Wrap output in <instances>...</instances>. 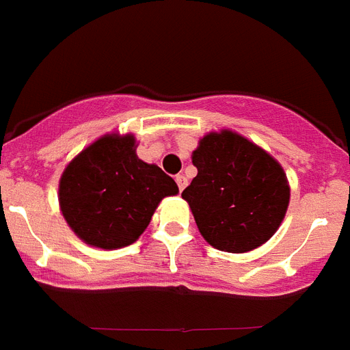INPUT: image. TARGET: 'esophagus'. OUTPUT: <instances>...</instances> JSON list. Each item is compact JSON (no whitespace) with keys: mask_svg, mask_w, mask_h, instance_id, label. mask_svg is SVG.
<instances>
[{"mask_svg":"<svg viewBox=\"0 0 350 350\" xmlns=\"http://www.w3.org/2000/svg\"><path fill=\"white\" fill-rule=\"evenodd\" d=\"M176 183H178V189H180V192H181V190L187 187V178H185L183 174H178L176 176Z\"/></svg>","mask_w":350,"mask_h":350,"instance_id":"obj_1","label":"esophagus"}]
</instances>
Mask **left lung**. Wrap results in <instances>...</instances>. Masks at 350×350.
Listing matches in <instances>:
<instances>
[{
	"label": "left lung",
	"mask_w": 350,
	"mask_h": 350,
	"mask_svg": "<svg viewBox=\"0 0 350 350\" xmlns=\"http://www.w3.org/2000/svg\"><path fill=\"white\" fill-rule=\"evenodd\" d=\"M198 176L183 190L202 239L226 252L260 247L278 231L290 202L283 167L230 130L204 135L192 152Z\"/></svg>",
	"instance_id": "obj_1"
}]
</instances>
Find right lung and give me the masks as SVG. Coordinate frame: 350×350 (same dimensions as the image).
<instances>
[{
  "mask_svg": "<svg viewBox=\"0 0 350 350\" xmlns=\"http://www.w3.org/2000/svg\"><path fill=\"white\" fill-rule=\"evenodd\" d=\"M133 135H105L66 167L58 185L64 219L85 243L119 249L137 242L176 181L137 157Z\"/></svg>",
  "mask_w": 350,
  "mask_h": 350,
  "instance_id": "add662e5",
  "label": "right lung"
}]
</instances>
